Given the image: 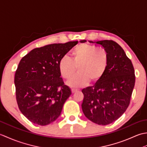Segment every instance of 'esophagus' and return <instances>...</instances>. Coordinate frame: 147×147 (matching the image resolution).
Here are the masks:
<instances>
[{
	"label": "esophagus",
	"instance_id": "esophagus-1",
	"mask_svg": "<svg viewBox=\"0 0 147 147\" xmlns=\"http://www.w3.org/2000/svg\"><path fill=\"white\" fill-rule=\"evenodd\" d=\"M78 91V90H76V89H72L71 90V92H72V93H75L76 92H77Z\"/></svg>",
	"mask_w": 147,
	"mask_h": 147
}]
</instances>
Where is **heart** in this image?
<instances>
[{"label":"heart","mask_w":147,"mask_h":147,"mask_svg":"<svg viewBox=\"0 0 147 147\" xmlns=\"http://www.w3.org/2000/svg\"><path fill=\"white\" fill-rule=\"evenodd\" d=\"M71 55V59L66 55L62 57L58 64L59 73L64 79H69L78 67V73L67 82L71 87L85 86L90 81L92 83L98 82L107 70L109 57L104 49L81 44L73 50Z\"/></svg>","instance_id":"1"}]
</instances>
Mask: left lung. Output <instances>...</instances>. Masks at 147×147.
<instances>
[{"label": "left lung", "instance_id": "1", "mask_svg": "<svg viewBox=\"0 0 147 147\" xmlns=\"http://www.w3.org/2000/svg\"><path fill=\"white\" fill-rule=\"evenodd\" d=\"M89 42L102 47L108 53L109 61L102 78L93 86L82 90V107L90 121L107 125L119 118L128 107L135 86V70L131 61L116 42L107 40Z\"/></svg>", "mask_w": 147, "mask_h": 147}]
</instances>
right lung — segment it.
Instances as JSON below:
<instances>
[{"label":"right lung","mask_w":147,"mask_h":147,"mask_svg":"<svg viewBox=\"0 0 147 147\" xmlns=\"http://www.w3.org/2000/svg\"><path fill=\"white\" fill-rule=\"evenodd\" d=\"M78 43L36 48L21 59L15 73L16 96L21 113L32 123L48 125L61 115L71 91L61 78L59 62Z\"/></svg>","instance_id":"add662e5"}]
</instances>
